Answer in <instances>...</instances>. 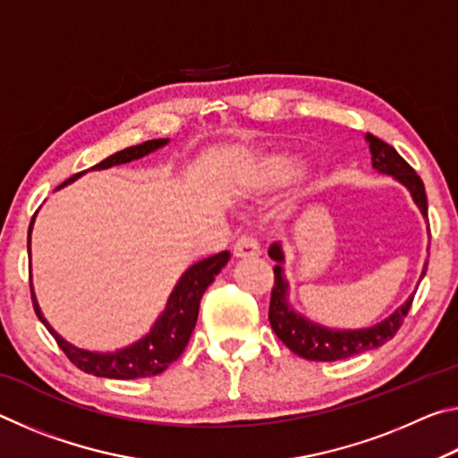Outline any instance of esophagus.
I'll return each instance as SVG.
<instances>
[{"label":"esophagus","instance_id":"esophagus-1","mask_svg":"<svg viewBox=\"0 0 458 458\" xmlns=\"http://www.w3.org/2000/svg\"><path fill=\"white\" fill-rule=\"evenodd\" d=\"M260 254V244L254 236H240L234 244L236 259H254Z\"/></svg>","mask_w":458,"mask_h":458}]
</instances>
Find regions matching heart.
I'll use <instances>...</instances> for the list:
<instances>
[{
	"label": "heart",
	"mask_w": 458,
	"mask_h": 458,
	"mask_svg": "<svg viewBox=\"0 0 458 458\" xmlns=\"http://www.w3.org/2000/svg\"><path fill=\"white\" fill-rule=\"evenodd\" d=\"M297 159L289 157V155H276V157L268 159L267 164H262L257 177H254V185L260 190L276 188V185L291 180V175L297 172Z\"/></svg>",
	"instance_id": "b5f03b06"
}]
</instances>
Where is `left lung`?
Masks as SVG:
<instances>
[{
    "mask_svg": "<svg viewBox=\"0 0 458 458\" xmlns=\"http://www.w3.org/2000/svg\"><path fill=\"white\" fill-rule=\"evenodd\" d=\"M366 141L369 143L371 151V165L377 169L379 174L392 175L404 185V188L412 193V199L416 206L420 208L424 218H428V204H426V191L424 183L412 167H410L404 159L400 157V153L394 149L392 145H387L382 139L374 135H366ZM268 257L273 259L275 265V286L273 293H270V307H268V321L270 327L276 333V337L283 341V344L289 347L293 353H297L299 358L311 360V361H337L352 358V355H358L363 352L376 350V347H382L386 341H390L396 335L398 329L404 323L406 315L412 307L414 294L410 297L404 305L398 307L390 317H386L382 323L371 325L366 329H327L321 327L313 321L305 319L303 315L294 313L289 301H286V294H289V283L283 276V262L284 254L283 248L278 242L270 246ZM424 265L422 276L426 275ZM420 276V281H422Z\"/></svg>",
    "mask_w": 458,
    "mask_h": 458,
    "instance_id": "left-lung-1",
    "label": "left lung"
}]
</instances>
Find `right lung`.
Returning <instances> with one entry per match:
<instances>
[{"instance_id":"1","label":"right lung","mask_w":458,"mask_h":458,"mask_svg":"<svg viewBox=\"0 0 458 458\" xmlns=\"http://www.w3.org/2000/svg\"><path fill=\"white\" fill-rule=\"evenodd\" d=\"M169 143V139H151L141 145L127 147V149L117 151L111 157L100 161V164L92 165L90 169H108L113 165L129 164V161L141 159L143 155L151 153L159 147ZM84 172L72 175L71 180H66L62 185L74 182L76 177H81ZM60 185V188H62ZM36 218V216H34ZM32 222H30L28 230V254H30V234H32ZM230 260V252L224 250L220 254H214L210 259H204L190 267L182 275L180 283L175 284V289L169 294L165 311L147 333L143 339H139L137 344L125 347V350L113 352V353H97L79 350L72 344L62 339L56 331L50 327V323L44 319V315L38 307L36 294L32 289V281H30V291H32V303L34 311L38 315L46 329L52 333V337L56 339V344L62 352L66 353V358L71 360L76 368L87 371L97 377H113V379H137V377H151L157 376L161 371L167 369L172 363L183 353L185 345L191 337V331L196 327L198 311H199V301L204 297L208 286L214 283V278L218 276L220 270L226 267Z\"/></svg>"}]
</instances>
